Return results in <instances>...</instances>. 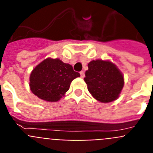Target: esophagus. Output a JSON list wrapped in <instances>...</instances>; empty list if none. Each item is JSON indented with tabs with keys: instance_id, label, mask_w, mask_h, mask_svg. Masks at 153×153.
<instances>
[{
	"instance_id": "esophagus-1",
	"label": "esophagus",
	"mask_w": 153,
	"mask_h": 153,
	"mask_svg": "<svg viewBox=\"0 0 153 153\" xmlns=\"http://www.w3.org/2000/svg\"><path fill=\"white\" fill-rule=\"evenodd\" d=\"M79 74H80V76L82 78H83L85 76V74H84V71H80V73H79Z\"/></svg>"
}]
</instances>
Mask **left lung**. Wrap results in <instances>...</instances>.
Instances as JSON below:
<instances>
[{"instance_id": "1", "label": "left lung", "mask_w": 153, "mask_h": 153, "mask_svg": "<svg viewBox=\"0 0 153 153\" xmlns=\"http://www.w3.org/2000/svg\"><path fill=\"white\" fill-rule=\"evenodd\" d=\"M85 76L84 81L89 92L101 102L116 100L123 88V75L118 67L109 60L90 61Z\"/></svg>"}]
</instances>
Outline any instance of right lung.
Returning a JSON list of instances; mask_svg holds the SVG:
<instances>
[{
	"mask_svg": "<svg viewBox=\"0 0 153 153\" xmlns=\"http://www.w3.org/2000/svg\"><path fill=\"white\" fill-rule=\"evenodd\" d=\"M80 74L60 59L47 58L39 63L30 76L32 93L47 102H56L68 91L70 83Z\"/></svg>",
	"mask_w": 153,
	"mask_h": 153,
	"instance_id": "add662e5",
	"label": "right lung"
}]
</instances>
